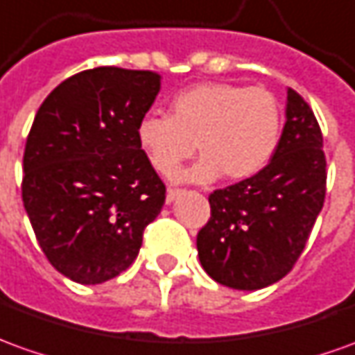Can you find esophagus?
I'll list each match as a JSON object with an SVG mask.
<instances>
[{"label":"esophagus","mask_w":355,"mask_h":355,"mask_svg":"<svg viewBox=\"0 0 355 355\" xmlns=\"http://www.w3.org/2000/svg\"><path fill=\"white\" fill-rule=\"evenodd\" d=\"M178 195H180V191H175V189H170V191H168V195H166V202H168V205H172V202L178 199Z\"/></svg>","instance_id":"34e87169"}]
</instances>
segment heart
<instances>
[{
  "label": "heart",
  "instance_id": "b5f03b06",
  "mask_svg": "<svg viewBox=\"0 0 355 355\" xmlns=\"http://www.w3.org/2000/svg\"><path fill=\"white\" fill-rule=\"evenodd\" d=\"M280 129V104L270 90L201 83L173 96L170 116L141 117L137 145L164 178H173L199 146L202 158L180 180L207 183L224 173L239 182L253 178L270 162Z\"/></svg>",
  "mask_w": 355,
  "mask_h": 355
}]
</instances>
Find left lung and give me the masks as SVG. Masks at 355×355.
<instances>
[{
	"label": "left lung",
	"instance_id": "obj_1",
	"mask_svg": "<svg viewBox=\"0 0 355 355\" xmlns=\"http://www.w3.org/2000/svg\"><path fill=\"white\" fill-rule=\"evenodd\" d=\"M327 160L311 107L288 89L286 123L270 162L253 178L216 189L197 236L205 272L234 290H261L300 259L324 202Z\"/></svg>",
	"mask_w": 355,
	"mask_h": 355
}]
</instances>
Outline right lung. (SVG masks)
<instances>
[{"instance_id":"1","label":"right lung","mask_w":355,"mask_h":355,"mask_svg":"<svg viewBox=\"0 0 355 355\" xmlns=\"http://www.w3.org/2000/svg\"><path fill=\"white\" fill-rule=\"evenodd\" d=\"M162 77L94 67L51 90L23 158V202L55 270L102 284L131 266L166 187L137 145V123Z\"/></svg>"}]
</instances>
